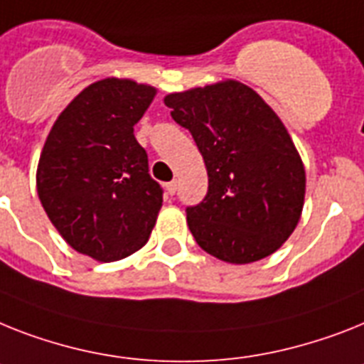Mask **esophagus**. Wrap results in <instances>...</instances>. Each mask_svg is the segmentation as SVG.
I'll return each mask as SVG.
<instances>
[{
    "label": "esophagus",
    "instance_id": "34e87169",
    "mask_svg": "<svg viewBox=\"0 0 364 364\" xmlns=\"http://www.w3.org/2000/svg\"><path fill=\"white\" fill-rule=\"evenodd\" d=\"M165 189H167V193L175 195L176 193V182H169V184H165Z\"/></svg>",
    "mask_w": 364,
    "mask_h": 364
}]
</instances>
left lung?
<instances>
[{
	"label": "left lung",
	"mask_w": 364,
	"mask_h": 364,
	"mask_svg": "<svg viewBox=\"0 0 364 364\" xmlns=\"http://www.w3.org/2000/svg\"><path fill=\"white\" fill-rule=\"evenodd\" d=\"M165 106L208 171L204 199L186 208L195 242L230 264L277 251L301 215L305 169L275 111L232 80L165 96Z\"/></svg>",
	"instance_id": "obj_1"
}]
</instances>
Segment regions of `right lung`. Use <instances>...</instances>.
<instances>
[{
    "mask_svg": "<svg viewBox=\"0 0 364 364\" xmlns=\"http://www.w3.org/2000/svg\"><path fill=\"white\" fill-rule=\"evenodd\" d=\"M154 95L132 80L96 81L59 115L42 149L37 191L48 218L70 247L100 262L143 247L164 203L134 135Z\"/></svg>",
    "mask_w": 364,
    "mask_h": 364,
    "instance_id": "obj_1",
    "label": "right lung"
}]
</instances>
